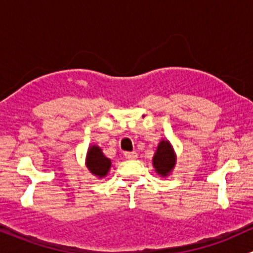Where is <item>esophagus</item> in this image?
Instances as JSON below:
<instances>
[{
  "label": "esophagus",
  "mask_w": 253,
  "mask_h": 253,
  "mask_svg": "<svg viewBox=\"0 0 253 253\" xmlns=\"http://www.w3.org/2000/svg\"><path fill=\"white\" fill-rule=\"evenodd\" d=\"M137 153L135 151H126L125 153V158L128 159V160H134V159H137Z\"/></svg>",
  "instance_id": "esophagus-1"
}]
</instances>
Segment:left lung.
Listing matches in <instances>:
<instances>
[{
	"label": "left lung",
	"instance_id": "1",
	"mask_svg": "<svg viewBox=\"0 0 253 253\" xmlns=\"http://www.w3.org/2000/svg\"><path fill=\"white\" fill-rule=\"evenodd\" d=\"M175 162H177V155L169 140L161 139L153 156V166L156 173L162 178L167 177L173 171Z\"/></svg>",
	"mask_w": 253,
	"mask_h": 253
}]
</instances>
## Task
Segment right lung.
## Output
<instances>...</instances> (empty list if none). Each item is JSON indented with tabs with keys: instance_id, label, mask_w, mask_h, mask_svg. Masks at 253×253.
Instances as JSON below:
<instances>
[{
	"instance_id": "add662e5",
	"label": "right lung",
	"mask_w": 253,
	"mask_h": 253,
	"mask_svg": "<svg viewBox=\"0 0 253 253\" xmlns=\"http://www.w3.org/2000/svg\"><path fill=\"white\" fill-rule=\"evenodd\" d=\"M86 167L93 175L99 179L106 177L108 172L110 171L111 160L108 159L103 153V150L98 145H89L86 154Z\"/></svg>"
}]
</instances>
